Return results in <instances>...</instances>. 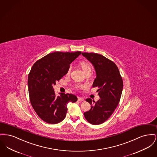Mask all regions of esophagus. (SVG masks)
<instances>
[{
  "label": "esophagus",
  "instance_id": "obj_1",
  "mask_svg": "<svg viewBox=\"0 0 157 157\" xmlns=\"http://www.w3.org/2000/svg\"><path fill=\"white\" fill-rule=\"evenodd\" d=\"M78 101H84V99H83L82 98L78 97Z\"/></svg>",
  "mask_w": 157,
  "mask_h": 157
}]
</instances>
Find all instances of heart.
I'll list each match as a JSON object with an SVG mask.
<instances>
[{
	"instance_id": "heart-1",
	"label": "heart",
	"mask_w": 157,
	"mask_h": 157,
	"mask_svg": "<svg viewBox=\"0 0 157 157\" xmlns=\"http://www.w3.org/2000/svg\"><path fill=\"white\" fill-rule=\"evenodd\" d=\"M80 66L82 68V71L84 72H86V71H88V70H91V67L90 64L88 62H86V61H82L80 63ZM71 67H70L68 70V73H70V71H71Z\"/></svg>"
}]
</instances>
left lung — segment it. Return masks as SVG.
Here are the masks:
<instances>
[{
	"label": "left lung",
	"instance_id": "obj_1",
	"mask_svg": "<svg viewBox=\"0 0 157 157\" xmlns=\"http://www.w3.org/2000/svg\"><path fill=\"white\" fill-rule=\"evenodd\" d=\"M96 71V77L93 87H98L100 99L92 101L86 99L91 109L84 112L86 120L92 124H103L110 117L117 106L123 90V81L115 64L105 57L96 53L82 52Z\"/></svg>",
	"mask_w": 157,
	"mask_h": 157
}]
</instances>
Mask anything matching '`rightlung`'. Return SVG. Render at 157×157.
Listing matches in <instances>:
<instances>
[{
	"label": "right lung",
	"mask_w": 157,
	"mask_h": 157,
	"mask_svg": "<svg viewBox=\"0 0 157 157\" xmlns=\"http://www.w3.org/2000/svg\"><path fill=\"white\" fill-rule=\"evenodd\" d=\"M81 54V51L54 52L38 60L32 67L28 78L29 99L37 115L44 122H61L66 117L68 103L77 100L73 94L56 96L53 86L66 75L70 64Z\"/></svg>",
	"instance_id": "1"
}]
</instances>
